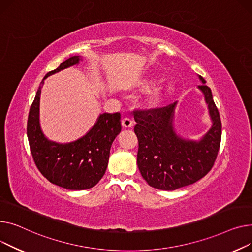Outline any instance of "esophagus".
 Here are the masks:
<instances>
[{
    "mask_svg": "<svg viewBox=\"0 0 252 252\" xmlns=\"http://www.w3.org/2000/svg\"><path fill=\"white\" fill-rule=\"evenodd\" d=\"M122 125L125 128H131L133 126V121H132L131 118H128V117L123 118V119H122Z\"/></svg>",
    "mask_w": 252,
    "mask_h": 252,
    "instance_id": "esophagus-1",
    "label": "esophagus"
}]
</instances>
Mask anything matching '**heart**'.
I'll use <instances>...</instances> for the list:
<instances>
[{"label": "heart", "instance_id": "1", "mask_svg": "<svg viewBox=\"0 0 252 252\" xmlns=\"http://www.w3.org/2000/svg\"><path fill=\"white\" fill-rule=\"evenodd\" d=\"M160 79L161 78L158 77V76H154V77H151V78H146V79H144L140 83V86L143 88V90H149V88L154 86ZM173 91H174V85L173 84H167L165 86L158 87V88H156V90L153 93H151L149 98H147V101H149V103H150L151 106L157 107V106L160 105V103L162 102V100H164Z\"/></svg>", "mask_w": 252, "mask_h": 252}]
</instances>
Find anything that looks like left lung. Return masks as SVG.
<instances>
[{"instance_id": "obj_1", "label": "left lung", "mask_w": 252, "mask_h": 252, "mask_svg": "<svg viewBox=\"0 0 252 252\" xmlns=\"http://www.w3.org/2000/svg\"><path fill=\"white\" fill-rule=\"evenodd\" d=\"M202 92L208 103L212 127L198 140H189L176 134L174 112L176 103L164 108L134 111L138 138L137 166L150 186L160 190H175L193 184L208 174L217 158L220 137V118L212 91L201 76Z\"/></svg>"}]
</instances>
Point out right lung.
<instances>
[{"label":"right lung","instance_id":"add662e5","mask_svg":"<svg viewBox=\"0 0 252 252\" xmlns=\"http://www.w3.org/2000/svg\"><path fill=\"white\" fill-rule=\"evenodd\" d=\"M80 60V56H73L43 77L27 120L28 142L37 169L51 183L69 190L90 189L98 183L106 173L112 143L121 132L120 113H103L83 137L73 142L58 143L43 135L39 125L43 80Z\"/></svg>","mask_w":252,"mask_h":252}]
</instances>
